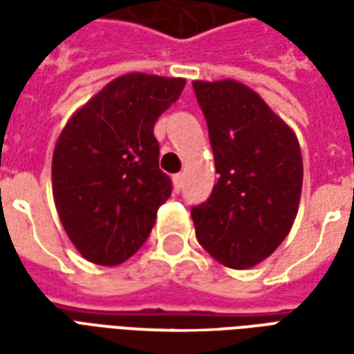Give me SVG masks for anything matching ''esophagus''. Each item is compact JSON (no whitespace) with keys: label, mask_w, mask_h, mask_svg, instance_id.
<instances>
[{"label":"esophagus","mask_w":354,"mask_h":354,"mask_svg":"<svg viewBox=\"0 0 354 354\" xmlns=\"http://www.w3.org/2000/svg\"><path fill=\"white\" fill-rule=\"evenodd\" d=\"M172 185H174V192H180L182 185H184V174H174L172 176Z\"/></svg>","instance_id":"1"}]
</instances>
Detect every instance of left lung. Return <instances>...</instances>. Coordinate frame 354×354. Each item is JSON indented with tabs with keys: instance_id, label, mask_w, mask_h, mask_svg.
<instances>
[{
	"instance_id": "obj_1",
	"label": "left lung",
	"mask_w": 354,
	"mask_h": 354,
	"mask_svg": "<svg viewBox=\"0 0 354 354\" xmlns=\"http://www.w3.org/2000/svg\"><path fill=\"white\" fill-rule=\"evenodd\" d=\"M220 174L192 208L195 233L216 261L250 269L279 248L296 220L304 161L296 132L260 94L235 80L193 81Z\"/></svg>"
}]
</instances>
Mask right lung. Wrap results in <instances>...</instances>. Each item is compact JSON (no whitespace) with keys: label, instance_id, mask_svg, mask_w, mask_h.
Masks as SVG:
<instances>
[{"label":"right lung","instance_id":"add662e5","mask_svg":"<svg viewBox=\"0 0 354 354\" xmlns=\"http://www.w3.org/2000/svg\"><path fill=\"white\" fill-rule=\"evenodd\" d=\"M185 87L182 77L131 72L109 81L73 113L53 151L55 207L77 252L119 266L151 233L170 197L159 170L155 121Z\"/></svg>","mask_w":354,"mask_h":354}]
</instances>
